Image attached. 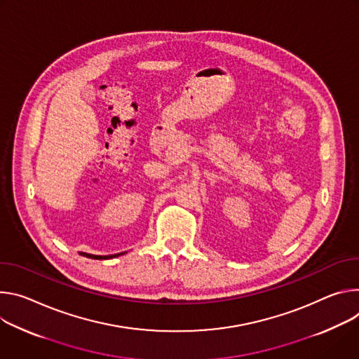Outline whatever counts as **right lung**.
Listing matches in <instances>:
<instances>
[{
    "instance_id": "right-lung-1",
    "label": "right lung",
    "mask_w": 359,
    "mask_h": 359,
    "mask_svg": "<svg viewBox=\"0 0 359 359\" xmlns=\"http://www.w3.org/2000/svg\"><path fill=\"white\" fill-rule=\"evenodd\" d=\"M124 252L121 254H116V255H108V257H101V255H91V254H83V255H87L88 258H93V259H108V258H114V257H118V255H123Z\"/></svg>"
}]
</instances>
